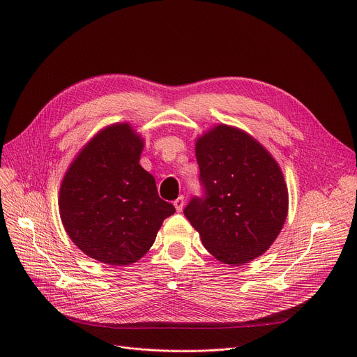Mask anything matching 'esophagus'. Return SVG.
Instances as JSON below:
<instances>
[{"label":"esophagus","instance_id":"34e87169","mask_svg":"<svg viewBox=\"0 0 357 357\" xmlns=\"http://www.w3.org/2000/svg\"><path fill=\"white\" fill-rule=\"evenodd\" d=\"M174 205H175L176 211H178V212H181V211L183 209V206H185V198H183V197H179L178 199H175V201H174Z\"/></svg>","mask_w":357,"mask_h":357}]
</instances>
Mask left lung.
<instances>
[{
    "instance_id": "8db88e82",
    "label": "left lung",
    "mask_w": 357,
    "mask_h": 357,
    "mask_svg": "<svg viewBox=\"0 0 357 357\" xmlns=\"http://www.w3.org/2000/svg\"><path fill=\"white\" fill-rule=\"evenodd\" d=\"M202 195L183 209L218 261L242 265L265 253L287 215L276 160L252 137L219 125L197 142Z\"/></svg>"
}]
</instances>
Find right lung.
Wrapping results in <instances>:
<instances>
[{
    "mask_svg": "<svg viewBox=\"0 0 357 357\" xmlns=\"http://www.w3.org/2000/svg\"><path fill=\"white\" fill-rule=\"evenodd\" d=\"M142 141L128 123L105 128L73 162L59 189L68 236L107 265L137 262L153 245L175 206L158 195L155 178L139 165Z\"/></svg>",
    "mask_w": 357,
    "mask_h": 357,
    "instance_id": "obj_1",
    "label": "right lung"
}]
</instances>
